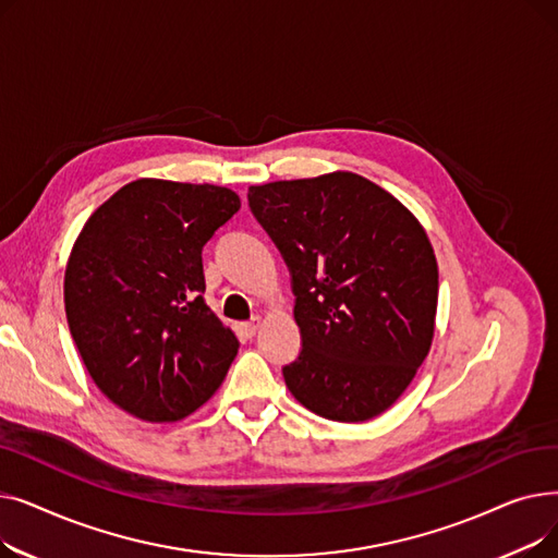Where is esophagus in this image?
Here are the masks:
<instances>
[{
  "mask_svg": "<svg viewBox=\"0 0 558 558\" xmlns=\"http://www.w3.org/2000/svg\"><path fill=\"white\" fill-rule=\"evenodd\" d=\"M259 326H262V318H259V316H255L253 320H246V324H242V326H240V330H242L246 337H253V335L259 330Z\"/></svg>",
  "mask_w": 558,
  "mask_h": 558,
  "instance_id": "34e87169",
  "label": "esophagus"
}]
</instances>
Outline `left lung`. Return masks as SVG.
Here are the masks:
<instances>
[{
    "instance_id": "obj_1",
    "label": "left lung",
    "mask_w": 558,
    "mask_h": 558,
    "mask_svg": "<svg viewBox=\"0 0 558 558\" xmlns=\"http://www.w3.org/2000/svg\"><path fill=\"white\" fill-rule=\"evenodd\" d=\"M294 282L303 350L282 368L310 412L385 414L412 385L436 326L438 264L421 221L353 171L248 187Z\"/></svg>"
}]
</instances>
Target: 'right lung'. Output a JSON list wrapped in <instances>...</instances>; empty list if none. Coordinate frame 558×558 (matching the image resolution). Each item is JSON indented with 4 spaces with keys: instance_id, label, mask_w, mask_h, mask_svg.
<instances>
[{
    "instance_id": "obj_1",
    "label": "right lung",
    "mask_w": 558,
    "mask_h": 558,
    "mask_svg": "<svg viewBox=\"0 0 558 558\" xmlns=\"http://www.w3.org/2000/svg\"><path fill=\"white\" fill-rule=\"evenodd\" d=\"M240 205L228 187L137 179L81 228L68 324L93 383L126 414L183 421L226 379L240 341L203 299L201 251Z\"/></svg>"
}]
</instances>
